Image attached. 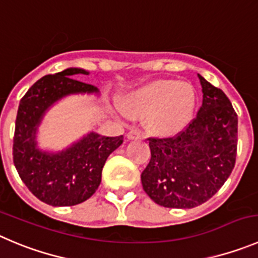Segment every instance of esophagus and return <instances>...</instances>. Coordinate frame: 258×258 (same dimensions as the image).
Wrapping results in <instances>:
<instances>
[{"mask_svg": "<svg viewBox=\"0 0 258 258\" xmlns=\"http://www.w3.org/2000/svg\"><path fill=\"white\" fill-rule=\"evenodd\" d=\"M127 139H128V140H140L141 134L139 131H136V130H132V131H130L128 134H127Z\"/></svg>", "mask_w": 258, "mask_h": 258, "instance_id": "34e87169", "label": "esophagus"}]
</instances>
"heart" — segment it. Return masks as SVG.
Returning <instances> with one entry per match:
<instances>
[{"label": "heart", "mask_w": 258, "mask_h": 258, "mask_svg": "<svg viewBox=\"0 0 258 258\" xmlns=\"http://www.w3.org/2000/svg\"><path fill=\"white\" fill-rule=\"evenodd\" d=\"M196 105L197 94L191 84L155 80L127 94L122 110L130 117H145V128L154 136L173 137L191 123Z\"/></svg>", "instance_id": "obj_1"}]
</instances>
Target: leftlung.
<instances>
[{"mask_svg":"<svg viewBox=\"0 0 258 258\" xmlns=\"http://www.w3.org/2000/svg\"><path fill=\"white\" fill-rule=\"evenodd\" d=\"M202 105L184 131L149 139L151 159L141 173L144 191L164 208L192 209L214 196L235 164L238 117L223 90L199 75Z\"/></svg>","mask_w":258,"mask_h":258,"instance_id":"left-lung-1","label":"left lung"}]
</instances>
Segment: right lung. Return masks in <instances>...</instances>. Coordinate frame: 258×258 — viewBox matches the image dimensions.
Masks as SVG:
<instances>
[{"label":"right lung","mask_w":258,"mask_h":258,"mask_svg":"<svg viewBox=\"0 0 258 258\" xmlns=\"http://www.w3.org/2000/svg\"><path fill=\"white\" fill-rule=\"evenodd\" d=\"M76 75L89 71L70 67L43 76L23 96L16 115L14 164L29 191L52 206H74L90 199L102 182L105 160L123 143V136L89 132L61 151L38 148V127L54 103L76 94L99 95L98 88L74 79Z\"/></svg>","instance_id":"right-lung-1"}]
</instances>
